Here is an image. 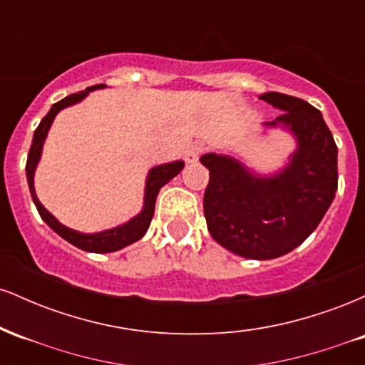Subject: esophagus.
I'll use <instances>...</instances> for the list:
<instances>
[{"mask_svg": "<svg viewBox=\"0 0 365 365\" xmlns=\"http://www.w3.org/2000/svg\"><path fill=\"white\" fill-rule=\"evenodd\" d=\"M200 153H202V145H199V144L188 145L187 150H185V161L187 163H195L197 159H199Z\"/></svg>", "mask_w": 365, "mask_h": 365, "instance_id": "esophagus-1", "label": "esophagus"}]
</instances>
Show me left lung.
Listing matches in <instances>:
<instances>
[{"label": "left lung", "mask_w": 365, "mask_h": 365, "mask_svg": "<svg viewBox=\"0 0 365 365\" xmlns=\"http://www.w3.org/2000/svg\"><path fill=\"white\" fill-rule=\"evenodd\" d=\"M261 99L283 111L264 125H282L299 144L288 166L259 177L225 154H204L200 163L209 170L204 216L211 237L230 252L266 261L299 247L321 223L338 188V149L307 101L282 92Z\"/></svg>", "instance_id": "obj_1"}]
</instances>
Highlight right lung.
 <instances>
[{
	"instance_id": "1",
	"label": "right lung",
	"mask_w": 365,
	"mask_h": 365,
	"mask_svg": "<svg viewBox=\"0 0 365 365\" xmlns=\"http://www.w3.org/2000/svg\"><path fill=\"white\" fill-rule=\"evenodd\" d=\"M104 87L103 83L99 86H92L87 87L86 91L77 92V94H70L66 96L65 99L61 101L54 103L49 110L48 115L41 120L39 127L36 128L34 132V139H32V145L31 150H29V156H27V165H25V171H27V182H29V190H31L32 200H34L37 211L46 223L49 225V228H53L54 232L58 233L61 238H65L66 242L70 244L78 247V249L87 250V252H96V254H106V252H115V250L123 249L133 242L140 240L142 237L145 235L148 232L150 220L154 216V204H156V197L161 190L163 185L170 182L171 178L177 177V175L182 171L183 161H173L168 163V165H161V166H154L153 170L149 171L148 175V182H145V194H144V207L142 211L137 215L135 217L128 221V223L116 226V228L111 230H104L101 233H81V232H75V230L68 228V226L61 225L60 221L54 217L51 212L46 209L43 204L39 202L37 199L36 190H34V173H36V166L41 159V153H43V144L46 140V135H48V130L51 127L54 116L60 113L63 108L66 106H72V104L82 101L91 91L94 89H101Z\"/></svg>"
}]
</instances>
